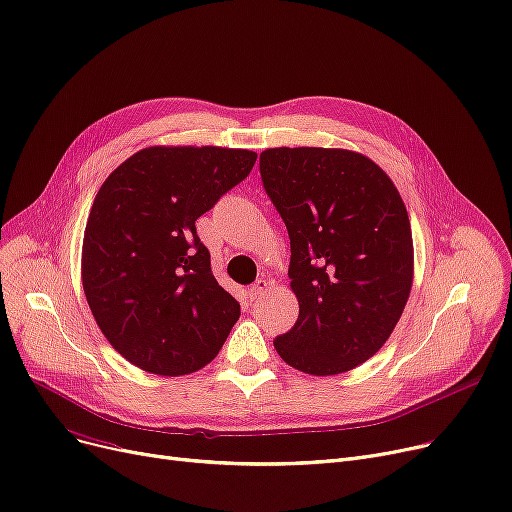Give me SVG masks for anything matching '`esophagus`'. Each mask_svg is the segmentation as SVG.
<instances>
[{"instance_id": "esophagus-1", "label": "esophagus", "mask_w": 512, "mask_h": 512, "mask_svg": "<svg viewBox=\"0 0 512 512\" xmlns=\"http://www.w3.org/2000/svg\"><path fill=\"white\" fill-rule=\"evenodd\" d=\"M265 291H268V282H265V280H257V282L249 288V297H251V301H257Z\"/></svg>"}]
</instances>
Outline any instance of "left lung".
Listing matches in <instances>:
<instances>
[{
  "label": "left lung",
  "instance_id": "obj_1",
  "mask_svg": "<svg viewBox=\"0 0 512 512\" xmlns=\"http://www.w3.org/2000/svg\"><path fill=\"white\" fill-rule=\"evenodd\" d=\"M259 171L291 238L288 278L299 301L295 326L274 347L307 374L353 370L385 345L410 297L402 196L379 165L343 148H268Z\"/></svg>",
  "mask_w": 512,
  "mask_h": 512
}]
</instances>
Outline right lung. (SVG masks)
<instances>
[{
    "label": "right lung",
    "mask_w": 512,
    "mask_h": 512,
    "mask_svg": "<svg viewBox=\"0 0 512 512\" xmlns=\"http://www.w3.org/2000/svg\"><path fill=\"white\" fill-rule=\"evenodd\" d=\"M253 150L150 146L121 163L87 217L85 299L127 362L150 374L201 370L240 316L211 272L196 219L247 177Z\"/></svg>",
    "instance_id": "add662e5"
}]
</instances>
